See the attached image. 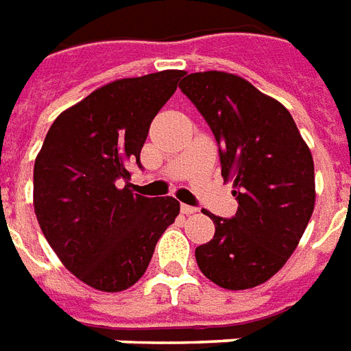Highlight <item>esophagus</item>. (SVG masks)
Here are the masks:
<instances>
[{
  "label": "esophagus",
  "instance_id": "obj_1",
  "mask_svg": "<svg viewBox=\"0 0 351 351\" xmlns=\"http://www.w3.org/2000/svg\"><path fill=\"white\" fill-rule=\"evenodd\" d=\"M180 210H182V214H186V216L197 213V208H195V206H190V205H182L180 206Z\"/></svg>",
  "mask_w": 351,
  "mask_h": 351
}]
</instances>
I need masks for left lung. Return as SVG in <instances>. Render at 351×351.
Listing matches in <instances>:
<instances>
[{"instance_id":"obj_1","label":"left lung","mask_w":351,"mask_h":351,"mask_svg":"<svg viewBox=\"0 0 351 351\" xmlns=\"http://www.w3.org/2000/svg\"><path fill=\"white\" fill-rule=\"evenodd\" d=\"M220 145L223 180H233L237 214H208L216 233L195 248L201 272L226 289H250L274 276L301 241L316 203L314 161L280 101L223 71L180 82Z\"/></svg>"}]
</instances>
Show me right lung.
Returning a JSON list of instances; mask_svg holds the SVG:
<instances>
[{
  "mask_svg": "<svg viewBox=\"0 0 351 351\" xmlns=\"http://www.w3.org/2000/svg\"><path fill=\"white\" fill-rule=\"evenodd\" d=\"M182 75L167 69L97 88L58 116L35 158L34 206L43 235L65 269L93 289L133 286L180 213L175 197L133 193L128 163L141 165L154 116Z\"/></svg>",
  "mask_w": 351,
  "mask_h": 351,
  "instance_id": "1",
  "label": "right lung"
}]
</instances>
